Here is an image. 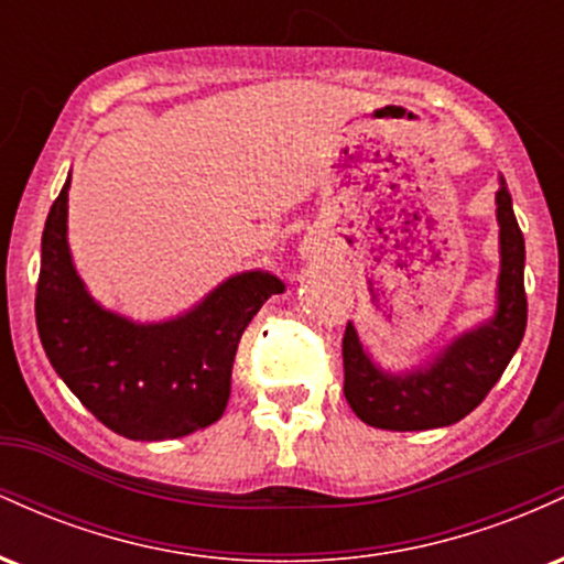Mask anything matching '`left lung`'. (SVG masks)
Wrapping results in <instances>:
<instances>
[{
    "label": "left lung",
    "mask_w": 564,
    "mask_h": 564,
    "mask_svg": "<svg viewBox=\"0 0 564 564\" xmlns=\"http://www.w3.org/2000/svg\"><path fill=\"white\" fill-rule=\"evenodd\" d=\"M501 225V275L498 310L477 332L458 336L422 371L390 377L368 360L355 328H345V398L360 422L390 432H422L462 422L488 398L507 371L528 326L525 238L511 209L509 187L501 177L496 193Z\"/></svg>",
    "instance_id": "left-lung-1"
}]
</instances>
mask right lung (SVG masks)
Instances as JSON below:
<instances>
[{"label":"right lung","instance_id":"add662e5","mask_svg":"<svg viewBox=\"0 0 564 564\" xmlns=\"http://www.w3.org/2000/svg\"><path fill=\"white\" fill-rule=\"evenodd\" d=\"M68 183L50 206L36 281L44 352L89 413L129 440H174L223 419L238 341L283 283L243 273L212 291L193 313L138 326L89 300L66 241Z\"/></svg>","mask_w":564,"mask_h":564}]
</instances>
